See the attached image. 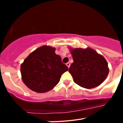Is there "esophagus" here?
Segmentation results:
<instances>
[{
	"mask_svg": "<svg viewBox=\"0 0 123 123\" xmlns=\"http://www.w3.org/2000/svg\"><path fill=\"white\" fill-rule=\"evenodd\" d=\"M66 65H67V66L68 67V68H69V67H70V63H69V62L67 63H66Z\"/></svg>",
	"mask_w": 123,
	"mask_h": 123,
	"instance_id": "obj_1",
	"label": "esophagus"
}]
</instances>
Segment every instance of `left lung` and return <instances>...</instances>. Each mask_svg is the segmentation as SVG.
<instances>
[{
	"label": "left lung",
	"mask_w": 123,
	"mask_h": 123,
	"mask_svg": "<svg viewBox=\"0 0 123 123\" xmlns=\"http://www.w3.org/2000/svg\"><path fill=\"white\" fill-rule=\"evenodd\" d=\"M73 59L69 68L74 82L82 87L91 89L104 82L109 73L104 56L92 49H74L71 50Z\"/></svg>",
	"instance_id": "obj_1"
}]
</instances>
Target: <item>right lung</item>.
<instances>
[{
  "label": "right lung",
  "instance_id": "add662e5",
  "mask_svg": "<svg viewBox=\"0 0 123 123\" xmlns=\"http://www.w3.org/2000/svg\"><path fill=\"white\" fill-rule=\"evenodd\" d=\"M55 50L49 46L41 47L21 64L22 80L32 91L43 93L52 89L59 82L62 74L68 70Z\"/></svg>",
  "mask_w": 123,
  "mask_h": 123
}]
</instances>
